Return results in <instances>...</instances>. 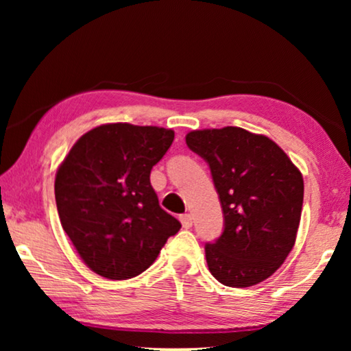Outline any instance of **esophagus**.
<instances>
[{"label":"esophagus","instance_id":"34e87169","mask_svg":"<svg viewBox=\"0 0 351 351\" xmlns=\"http://www.w3.org/2000/svg\"><path fill=\"white\" fill-rule=\"evenodd\" d=\"M179 219H180L182 227L184 228H190L191 225H193V217H191V214H182Z\"/></svg>","mask_w":351,"mask_h":351}]
</instances>
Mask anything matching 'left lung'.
Wrapping results in <instances>:
<instances>
[{"label":"left lung","mask_w":351,"mask_h":351,"mask_svg":"<svg viewBox=\"0 0 351 351\" xmlns=\"http://www.w3.org/2000/svg\"><path fill=\"white\" fill-rule=\"evenodd\" d=\"M191 152L208 162L223 213V232L204 246L209 271L230 287L271 276L295 243L304 179L265 136L243 128L191 131Z\"/></svg>","instance_id":"left-lung-1"}]
</instances>
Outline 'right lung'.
Wrapping results in <instances>:
<instances>
[{"label": "right lung", "instance_id": "add662e5", "mask_svg": "<svg viewBox=\"0 0 351 351\" xmlns=\"http://www.w3.org/2000/svg\"><path fill=\"white\" fill-rule=\"evenodd\" d=\"M174 141L172 129L104 124L71 147L56 174L60 223L97 275L129 280L156 261L180 222L158 203L153 166Z\"/></svg>", "mask_w": 351, "mask_h": 351}]
</instances>
